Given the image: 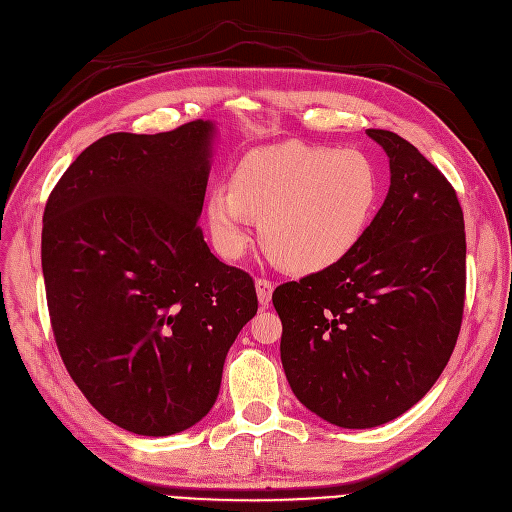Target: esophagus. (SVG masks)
<instances>
[{"instance_id":"34e87169","label":"esophagus","mask_w":512,"mask_h":512,"mask_svg":"<svg viewBox=\"0 0 512 512\" xmlns=\"http://www.w3.org/2000/svg\"><path fill=\"white\" fill-rule=\"evenodd\" d=\"M255 289H257V297L261 306H268L272 299V291H274V282L268 278H257L255 280Z\"/></svg>"}]
</instances>
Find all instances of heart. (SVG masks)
I'll return each instance as SVG.
<instances>
[{"instance_id":"b5f03b06","label":"heart","mask_w":512,"mask_h":512,"mask_svg":"<svg viewBox=\"0 0 512 512\" xmlns=\"http://www.w3.org/2000/svg\"><path fill=\"white\" fill-rule=\"evenodd\" d=\"M380 196V170L363 151L287 141L246 151L204 211L225 259L242 255L261 217L263 246L280 266L316 274L363 242Z\"/></svg>"}]
</instances>
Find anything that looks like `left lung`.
<instances>
[{
	"label": "left lung",
	"instance_id": "8db88e82",
	"mask_svg": "<svg viewBox=\"0 0 512 512\" xmlns=\"http://www.w3.org/2000/svg\"><path fill=\"white\" fill-rule=\"evenodd\" d=\"M367 135L390 160L367 236L337 266L272 295L293 394L339 428L386 424L422 399L456 348L466 293L456 189L396 132Z\"/></svg>",
	"mask_w": 512,
	"mask_h": 512
}]
</instances>
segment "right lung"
Returning <instances> with one entry per match:
<instances>
[{"label":"right lung","instance_id":"1","mask_svg":"<svg viewBox=\"0 0 512 512\" xmlns=\"http://www.w3.org/2000/svg\"><path fill=\"white\" fill-rule=\"evenodd\" d=\"M213 139L211 120L113 132L46 202L42 270L63 363L103 418L143 437L211 411L227 350L257 314L253 278L198 227Z\"/></svg>","mask_w":512,"mask_h":512}]
</instances>
